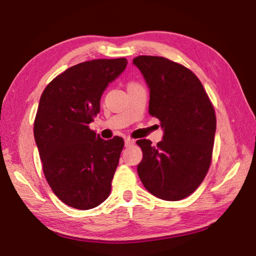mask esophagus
<instances>
[{"label":"esophagus","instance_id":"esophagus-1","mask_svg":"<svg viewBox=\"0 0 256 256\" xmlns=\"http://www.w3.org/2000/svg\"><path fill=\"white\" fill-rule=\"evenodd\" d=\"M134 144V140H132V138H126L124 140V144H125V146H132Z\"/></svg>","mask_w":256,"mask_h":256}]
</instances>
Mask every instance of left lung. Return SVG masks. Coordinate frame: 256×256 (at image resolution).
<instances>
[{
    "label": "left lung",
    "instance_id": "1",
    "mask_svg": "<svg viewBox=\"0 0 256 256\" xmlns=\"http://www.w3.org/2000/svg\"><path fill=\"white\" fill-rule=\"evenodd\" d=\"M150 92L149 112L162 122V140H138L141 162L138 175L154 196L166 201L188 198L202 183L210 167L216 114L196 76L159 56L133 60Z\"/></svg>",
    "mask_w": 256,
    "mask_h": 256
}]
</instances>
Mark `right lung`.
Instances as JSON below:
<instances>
[{"mask_svg":"<svg viewBox=\"0 0 256 256\" xmlns=\"http://www.w3.org/2000/svg\"><path fill=\"white\" fill-rule=\"evenodd\" d=\"M126 58L92 60L68 68L46 86L34 136L42 170L55 196L79 210L106 200L124 146L122 138L104 140L89 128L100 98L122 74Z\"/></svg>","mask_w":256,"mask_h":256,"instance_id":"obj_1","label":"right lung"}]
</instances>
